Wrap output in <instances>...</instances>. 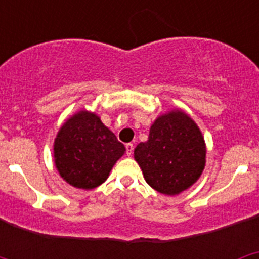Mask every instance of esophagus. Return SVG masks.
<instances>
[{"instance_id": "obj_1", "label": "esophagus", "mask_w": 259, "mask_h": 259, "mask_svg": "<svg viewBox=\"0 0 259 259\" xmlns=\"http://www.w3.org/2000/svg\"><path fill=\"white\" fill-rule=\"evenodd\" d=\"M134 144H131V143H128V144H125V152H127V154L128 155H131L132 153H134Z\"/></svg>"}]
</instances>
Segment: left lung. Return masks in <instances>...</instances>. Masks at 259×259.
<instances>
[{"mask_svg": "<svg viewBox=\"0 0 259 259\" xmlns=\"http://www.w3.org/2000/svg\"><path fill=\"white\" fill-rule=\"evenodd\" d=\"M206 146L197 124L174 110L150 127L148 141L135 149V159L146 183L163 194H179L202 174Z\"/></svg>", "mask_w": 259, "mask_h": 259, "instance_id": "obj_1", "label": "left lung"}]
</instances>
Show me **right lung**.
<instances>
[{"label":"right lung","instance_id":"1","mask_svg":"<svg viewBox=\"0 0 259 259\" xmlns=\"http://www.w3.org/2000/svg\"><path fill=\"white\" fill-rule=\"evenodd\" d=\"M124 145L101 119L80 111L62 125L54 141V161L59 175L72 187L93 189L105 182Z\"/></svg>","mask_w":259,"mask_h":259}]
</instances>
